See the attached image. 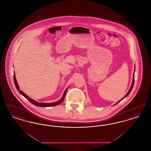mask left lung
<instances>
[{"label":"left lung","mask_w":151,"mask_h":151,"mask_svg":"<svg viewBox=\"0 0 151 151\" xmlns=\"http://www.w3.org/2000/svg\"><path fill=\"white\" fill-rule=\"evenodd\" d=\"M134 80H135V79H134V74H133V80H132V85H131V88H130V89H129V91L127 92V93L126 94V96H124V97L123 99H122V100H121L119 101H118V102H117L116 104H117L118 103H119L120 101H122L123 99H124L126 97H127V96L129 94V93L131 92V90H132V88H133V86H134ZM116 104H115V105H116Z\"/></svg>","instance_id":"left-lung-1"}]
</instances>
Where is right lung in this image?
Listing matches in <instances>:
<instances>
[{"label":"right lung","mask_w":151,"mask_h":151,"mask_svg":"<svg viewBox=\"0 0 151 151\" xmlns=\"http://www.w3.org/2000/svg\"><path fill=\"white\" fill-rule=\"evenodd\" d=\"M14 85H15V86L16 87V88H17V89L19 91V92H20V93L22 94L24 97H25L29 101V102H30L32 104H33V105H36L37 106H41V107H49V106H56V105H59L60 104H61L63 100H64V99H65V93H66V92H67V88L65 89V92H64V93H63V96H62V97L61 98V99L60 100H59L57 102H52V103H47V104H46V103H39V102H37V101H36L33 100V99H30V98H29V97L25 93H24L22 91H20L19 89H20V88H19V85H18V84H17V81H16V77H15V74H14Z\"/></svg>","instance_id":"1"}]
</instances>
